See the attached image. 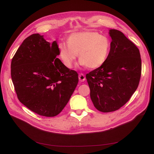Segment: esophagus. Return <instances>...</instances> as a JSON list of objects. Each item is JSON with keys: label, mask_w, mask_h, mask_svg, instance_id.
Segmentation results:
<instances>
[{"label": "esophagus", "mask_w": 154, "mask_h": 154, "mask_svg": "<svg viewBox=\"0 0 154 154\" xmlns=\"http://www.w3.org/2000/svg\"><path fill=\"white\" fill-rule=\"evenodd\" d=\"M79 79L81 82H83V81L85 80V75L83 73H80L79 75Z\"/></svg>", "instance_id": "1"}]
</instances>
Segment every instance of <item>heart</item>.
I'll use <instances>...</instances> for the list:
<instances>
[{"instance_id": "b5f03b06", "label": "heart", "mask_w": 154, "mask_h": 154, "mask_svg": "<svg viewBox=\"0 0 154 154\" xmlns=\"http://www.w3.org/2000/svg\"><path fill=\"white\" fill-rule=\"evenodd\" d=\"M110 49V41L106 35L85 31L71 34L67 44H59L58 55L65 66L71 68L79 54L81 65L95 69L105 62Z\"/></svg>"}]
</instances>
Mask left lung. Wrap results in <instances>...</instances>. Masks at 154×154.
Segmentation results:
<instances>
[{"mask_svg": "<svg viewBox=\"0 0 154 154\" xmlns=\"http://www.w3.org/2000/svg\"><path fill=\"white\" fill-rule=\"evenodd\" d=\"M110 50L105 62L86 75L91 100L103 112L115 111L138 87L142 61L138 48L119 30H110Z\"/></svg>", "mask_w": 154, "mask_h": 154, "instance_id": "1", "label": "left lung"}]
</instances>
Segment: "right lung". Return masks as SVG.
Returning <instances> with one entry per match:
<instances>
[{
    "label": "right lung",
    "mask_w": 154,
    "mask_h": 154,
    "mask_svg": "<svg viewBox=\"0 0 154 154\" xmlns=\"http://www.w3.org/2000/svg\"><path fill=\"white\" fill-rule=\"evenodd\" d=\"M56 41L32 34L22 42L11 61V77L20 102L39 115L57 116L67 104L79 78L57 57Z\"/></svg>",
    "instance_id": "right-lung-1"
}]
</instances>
